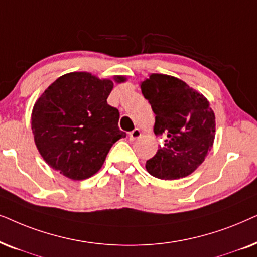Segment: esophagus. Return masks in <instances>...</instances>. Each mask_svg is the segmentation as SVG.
Here are the masks:
<instances>
[{
  "instance_id": "obj_1",
  "label": "esophagus",
  "mask_w": 257,
  "mask_h": 257,
  "mask_svg": "<svg viewBox=\"0 0 257 257\" xmlns=\"http://www.w3.org/2000/svg\"><path fill=\"white\" fill-rule=\"evenodd\" d=\"M140 136H141V131H140L139 128H135L134 131L129 133V139H131L132 141H135V140H138Z\"/></svg>"
}]
</instances>
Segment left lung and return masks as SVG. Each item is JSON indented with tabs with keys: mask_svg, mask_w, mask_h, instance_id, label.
Returning <instances> with one entry per match:
<instances>
[{
	"mask_svg": "<svg viewBox=\"0 0 257 257\" xmlns=\"http://www.w3.org/2000/svg\"><path fill=\"white\" fill-rule=\"evenodd\" d=\"M140 87L156 115L154 133L166 138L155 156L147 161V170L161 180L188 176L213 147L215 115L209 102L183 81L168 75H150Z\"/></svg>",
	"mask_w": 257,
	"mask_h": 257,
	"instance_id": "8db88e82",
	"label": "left lung"
}]
</instances>
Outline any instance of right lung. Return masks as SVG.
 Listing matches in <instances>:
<instances>
[{
    "label": "right lung",
    "instance_id": "add662e5",
    "mask_svg": "<svg viewBox=\"0 0 257 257\" xmlns=\"http://www.w3.org/2000/svg\"><path fill=\"white\" fill-rule=\"evenodd\" d=\"M112 87L110 80L70 73L41 95L33 109L32 129L51 168L71 180L88 179L100 170L111 146L125 138L118 128V109L107 102Z\"/></svg>",
    "mask_w": 257,
    "mask_h": 257
}]
</instances>
